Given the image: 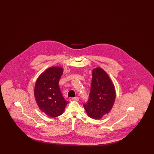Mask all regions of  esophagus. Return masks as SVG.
I'll list each match as a JSON object with an SVG mask.
<instances>
[{"label": "esophagus", "mask_w": 154, "mask_h": 154, "mask_svg": "<svg viewBox=\"0 0 154 154\" xmlns=\"http://www.w3.org/2000/svg\"><path fill=\"white\" fill-rule=\"evenodd\" d=\"M72 99L74 100H75V101H78V100H79V97H77V96H76V97H73V98H72Z\"/></svg>", "instance_id": "esophagus-1"}]
</instances>
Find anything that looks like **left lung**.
<instances>
[{"mask_svg": "<svg viewBox=\"0 0 154 154\" xmlns=\"http://www.w3.org/2000/svg\"><path fill=\"white\" fill-rule=\"evenodd\" d=\"M115 99V88L108 74L101 68L93 69L89 99L83 104L88 116L96 119L102 118L111 110Z\"/></svg>", "mask_w": 154, "mask_h": 154, "instance_id": "1", "label": "left lung"}]
</instances>
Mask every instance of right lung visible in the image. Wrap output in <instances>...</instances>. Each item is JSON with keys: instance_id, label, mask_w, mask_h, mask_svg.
<instances>
[{"instance_id": "right-lung-1", "label": "right lung", "mask_w": 154, "mask_h": 154, "mask_svg": "<svg viewBox=\"0 0 154 154\" xmlns=\"http://www.w3.org/2000/svg\"><path fill=\"white\" fill-rule=\"evenodd\" d=\"M63 69L51 67L37 79L35 87V97L39 109L48 117L60 116L69 102L66 101L59 87Z\"/></svg>"}]
</instances>
